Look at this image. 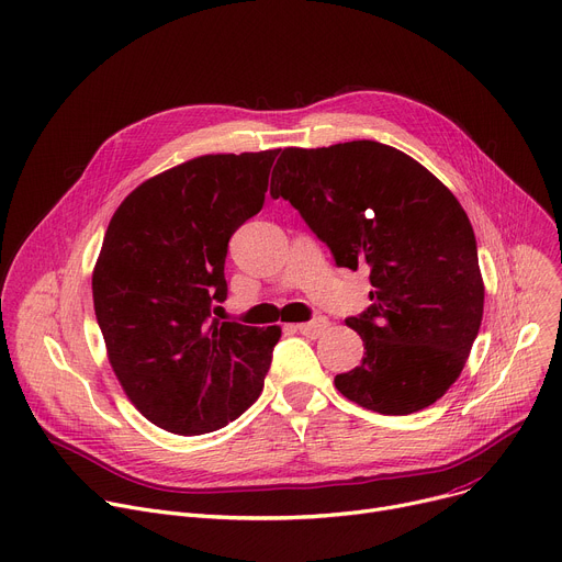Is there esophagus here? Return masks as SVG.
Instances as JSON below:
<instances>
[{"label": "esophagus", "instance_id": "obj_1", "mask_svg": "<svg viewBox=\"0 0 562 562\" xmlns=\"http://www.w3.org/2000/svg\"><path fill=\"white\" fill-rule=\"evenodd\" d=\"M327 325H329V323H327L325 316H316V318H312V321H307V323L297 325V331L310 336V339H316V336H321V334L327 329Z\"/></svg>", "mask_w": 562, "mask_h": 562}]
</instances>
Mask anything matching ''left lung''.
Returning <instances> with one entry per match:
<instances>
[{"mask_svg":"<svg viewBox=\"0 0 562 562\" xmlns=\"http://www.w3.org/2000/svg\"><path fill=\"white\" fill-rule=\"evenodd\" d=\"M271 196L301 212L336 267L370 271V307L346 321L366 352L334 386L384 416L442 397L483 316L476 239L457 196L414 158L370 139L284 148Z\"/></svg>","mask_w":562,"mask_h":562,"instance_id":"1","label":"left lung"}]
</instances>
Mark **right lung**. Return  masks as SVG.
I'll return each mask as SVG.
<instances>
[{
	"mask_svg": "<svg viewBox=\"0 0 562 562\" xmlns=\"http://www.w3.org/2000/svg\"><path fill=\"white\" fill-rule=\"evenodd\" d=\"M280 148L201 156L148 178L112 214L92 276L112 370L139 414L216 431L259 397L280 327L216 321L228 241L265 205Z\"/></svg>",
	"mask_w": 562,
	"mask_h": 562,
	"instance_id": "1",
	"label": "right lung"
}]
</instances>
